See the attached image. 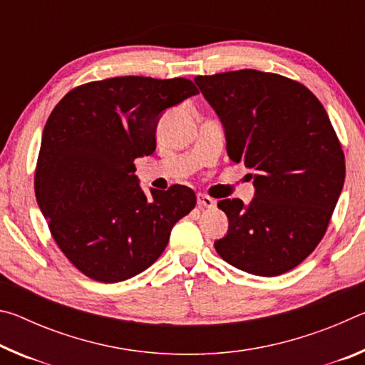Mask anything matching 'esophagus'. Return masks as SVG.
Returning a JSON list of instances; mask_svg holds the SVG:
<instances>
[{"mask_svg":"<svg viewBox=\"0 0 365 365\" xmlns=\"http://www.w3.org/2000/svg\"><path fill=\"white\" fill-rule=\"evenodd\" d=\"M197 206L211 209V207L215 206V201L212 200V197H209L206 195H197Z\"/></svg>","mask_w":365,"mask_h":365,"instance_id":"1","label":"esophagus"}]
</instances>
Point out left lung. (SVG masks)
Wrapping results in <instances>:
<instances>
[{
	"label": "left lung",
	"mask_w": 365,
	"mask_h": 365,
	"mask_svg": "<svg viewBox=\"0 0 365 365\" xmlns=\"http://www.w3.org/2000/svg\"><path fill=\"white\" fill-rule=\"evenodd\" d=\"M224 125L227 154L251 169L255 197L219 201V256L252 275L294 269L324 238L344 183V154L325 108L304 85L243 69L197 76Z\"/></svg>",
	"instance_id": "8db88e82"
}]
</instances>
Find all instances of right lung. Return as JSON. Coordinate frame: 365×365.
<instances>
[{"instance_id": "1", "label": "right lung", "mask_w": 365, "mask_h": 365, "mask_svg": "<svg viewBox=\"0 0 365 365\" xmlns=\"http://www.w3.org/2000/svg\"><path fill=\"white\" fill-rule=\"evenodd\" d=\"M193 95L188 78L114 77L71 90L49 114L36 202L59 250L90 279L115 283L146 270L195 207L185 185L145 195L133 164L156 150L164 110Z\"/></svg>"}]
</instances>
